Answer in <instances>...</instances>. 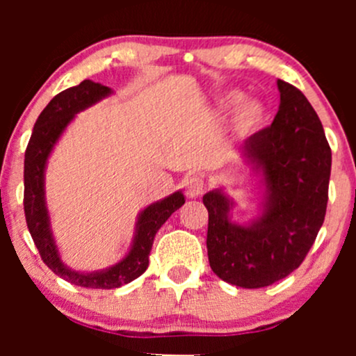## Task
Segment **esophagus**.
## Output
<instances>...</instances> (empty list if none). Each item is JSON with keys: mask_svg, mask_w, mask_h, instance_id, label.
<instances>
[{"mask_svg": "<svg viewBox=\"0 0 356 356\" xmlns=\"http://www.w3.org/2000/svg\"><path fill=\"white\" fill-rule=\"evenodd\" d=\"M184 187H186V194L189 197H197V195H201L204 192V181L201 177H197V175L187 177L186 182H184Z\"/></svg>", "mask_w": 356, "mask_h": 356, "instance_id": "obj_1", "label": "esophagus"}]
</instances>
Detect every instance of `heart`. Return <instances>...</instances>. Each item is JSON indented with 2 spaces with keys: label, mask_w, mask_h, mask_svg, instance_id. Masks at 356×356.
<instances>
[{
  "label": "heart",
  "mask_w": 356,
  "mask_h": 356,
  "mask_svg": "<svg viewBox=\"0 0 356 356\" xmlns=\"http://www.w3.org/2000/svg\"><path fill=\"white\" fill-rule=\"evenodd\" d=\"M241 99H243L241 93L227 92L226 95H222L218 102H216V108H218L219 112H229V110L236 107V105H239L234 117L236 127H238L239 132L243 134H254L256 130H259L261 127L266 124L268 110L259 100L249 99L239 104Z\"/></svg>",
  "instance_id": "heart-1"
}]
</instances>
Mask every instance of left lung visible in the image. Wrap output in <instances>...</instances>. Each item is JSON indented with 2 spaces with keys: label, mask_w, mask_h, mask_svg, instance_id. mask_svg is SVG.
Returning a JSON list of instances; mask_svg holds the SVG:
<instances>
[{
  "label": "left lung",
  "mask_w": 356,
  "mask_h": 356,
  "mask_svg": "<svg viewBox=\"0 0 356 356\" xmlns=\"http://www.w3.org/2000/svg\"><path fill=\"white\" fill-rule=\"evenodd\" d=\"M280 108L271 127L239 147L259 177L257 214L234 220L236 201L222 186L206 192L207 256L212 271L239 288H263L303 263L326 214L332 149L308 99L277 80Z\"/></svg>",
  "instance_id": "1"
}]
</instances>
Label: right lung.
<instances>
[{"mask_svg":"<svg viewBox=\"0 0 356 356\" xmlns=\"http://www.w3.org/2000/svg\"><path fill=\"white\" fill-rule=\"evenodd\" d=\"M112 93L113 90L105 85L83 80L76 87L63 90L53 97V100L40 113L24 154V216L40 256L44 264L65 281L93 289L120 288L137 280L149 266V254L157 231L172 216V212L186 202L182 191H175L161 201L144 207L137 216L136 231L129 251L112 266L95 271H79L61 259L60 248L51 229L44 191L48 159L76 113L99 104Z\"/></svg>","mask_w":356,"mask_h":356,"instance_id":"obj_1","label":"right lung"}]
</instances>
